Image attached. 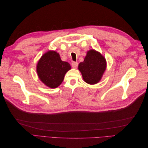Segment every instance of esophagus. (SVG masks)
Returning a JSON list of instances; mask_svg holds the SVG:
<instances>
[{"label": "esophagus", "mask_w": 148, "mask_h": 148, "mask_svg": "<svg viewBox=\"0 0 148 148\" xmlns=\"http://www.w3.org/2000/svg\"><path fill=\"white\" fill-rule=\"evenodd\" d=\"M78 64L77 62H73L72 64H71V66H72L73 69H77L78 66Z\"/></svg>", "instance_id": "34e87169"}]
</instances>
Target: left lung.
Segmentation results:
<instances>
[{"mask_svg":"<svg viewBox=\"0 0 148 148\" xmlns=\"http://www.w3.org/2000/svg\"><path fill=\"white\" fill-rule=\"evenodd\" d=\"M106 67V58L99 52L91 49L87 52L84 61L79 64L78 70L85 82L95 84L101 81Z\"/></svg>","mask_w":148,"mask_h":148,"instance_id":"8db88e82","label":"left lung"}]
</instances>
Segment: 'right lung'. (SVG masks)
Returning a JSON list of instances; mask_svg holds the SVG:
<instances>
[{
  "instance_id": "right-lung-1",
  "label": "right lung",
  "mask_w": 148,
  "mask_h": 148,
  "mask_svg": "<svg viewBox=\"0 0 148 148\" xmlns=\"http://www.w3.org/2000/svg\"><path fill=\"white\" fill-rule=\"evenodd\" d=\"M71 69L70 65L62 61L59 53L48 51L41 56L36 65L39 79L50 88H56L61 84L66 73Z\"/></svg>"
}]
</instances>
